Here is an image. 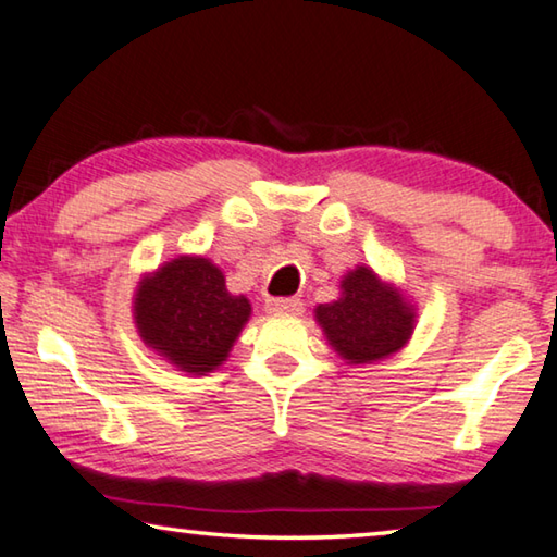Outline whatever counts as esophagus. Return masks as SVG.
<instances>
[{
	"label": "esophagus",
	"instance_id": "obj_1",
	"mask_svg": "<svg viewBox=\"0 0 557 557\" xmlns=\"http://www.w3.org/2000/svg\"><path fill=\"white\" fill-rule=\"evenodd\" d=\"M301 301L295 297L287 299H268L265 301V312L268 314H301Z\"/></svg>",
	"mask_w": 557,
	"mask_h": 557
}]
</instances>
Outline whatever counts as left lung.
Wrapping results in <instances>:
<instances>
[{"label": "left lung", "mask_w": 557, "mask_h": 557, "mask_svg": "<svg viewBox=\"0 0 557 557\" xmlns=\"http://www.w3.org/2000/svg\"><path fill=\"white\" fill-rule=\"evenodd\" d=\"M329 346L348 366L381 363L403 351L418 324V309L391 280L356 265L338 282V297L314 309Z\"/></svg>", "instance_id": "8db88e82"}]
</instances>
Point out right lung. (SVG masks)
Returning <instances> with one entry per match:
<instances>
[{
  "label": "right lung",
  "mask_w": 557,
  "mask_h": 557,
  "mask_svg": "<svg viewBox=\"0 0 557 557\" xmlns=\"http://www.w3.org/2000/svg\"><path fill=\"white\" fill-rule=\"evenodd\" d=\"M250 312V299L231 295L221 268L203 256H178L145 272L132 297L145 346L191 375L213 373L228 361Z\"/></svg>",
  "instance_id": "add662e5"
}]
</instances>
